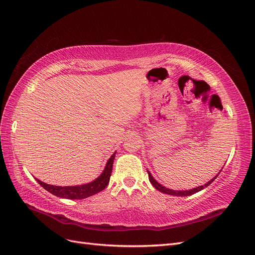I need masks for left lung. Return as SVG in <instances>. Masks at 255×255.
Segmentation results:
<instances>
[{
	"instance_id": "left-lung-1",
	"label": "left lung",
	"mask_w": 255,
	"mask_h": 255,
	"mask_svg": "<svg viewBox=\"0 0 255 255\" xmlns=\"http://www.w3.org/2000/svg\"><path fill=\"white\" fill-rule=\"evenodd\" d=\"M148 171V174H149V180H150V182H151V184L153 185L154 187H155L157 190H159L160 192H164V194H167V195H171V196H176V197H185V196H191V195H194V194H196V192H199V191H201L202 189H204L205 187H207L208 185L210 184H212L213 182H214V180L216 179V177L218 176V174L220 173H218L217 175H216L215 177H213V179L211 180V181H208L206 184H204V185H202V186H199V187H196V188H192V189H189V190H173V189H170V188H167V187H165V186H163V185L161 184H159L155 179H154V177L152 176V174H151V172L149 171V170H146Z\"/></svg>"
}]
</instances>
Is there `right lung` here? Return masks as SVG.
<instances>
[{"mask_svg": "<svg viewBox=\"0 0 255 255\" xmlns=\"http://www.w3.org/2000/svg\"><path fill=\"white\" fill-rule=\"evenodd\" d=\"M115 156H116V152L110 157V159L107 160L103 172L100 174L96 180L87 184L76 185V186H55V185L43 183L38 179H36V181L39 183L45 190H48L52 195L57 196L59 198L71 199V200H78V199L81 200V199L88 198L90 196L98 194L100 191H102L107 185H109L111 175H112Z\"/></svg>", "mask_w": 255, "mask_h": 255, "instance_id": "obj_1", "label": "right lung"}]
</instances>
